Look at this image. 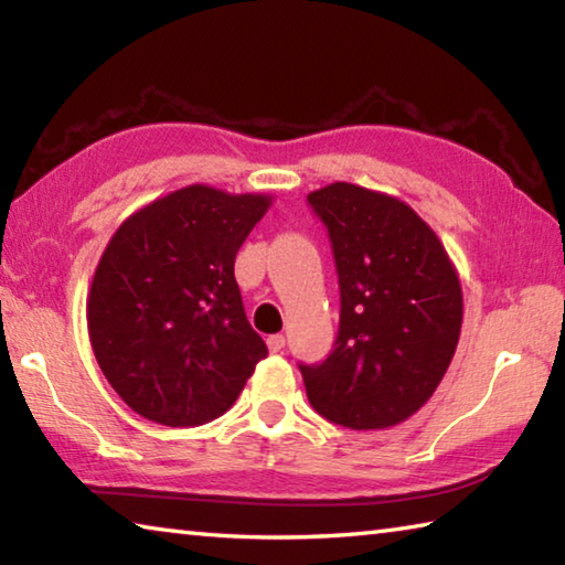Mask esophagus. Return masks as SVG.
Listing matches in <instances>:
<instances>
[{"instance_id": "34e87169", "label": "esophagus", "mask_w": 565, "mask_h": 565, "mask_svg": "<svg viewBox=\"0 0 565 565\" xmlns=\"http://www.w3.org/2000/svg\"><path fill=\"white\" fill-rule=\"evenodd\" d=\"M266 343H269V351H271V353H279V351L284 349V343H286V339L281 337V333H274V337H269V339H266Z\"/></svg>"}]
</instances>
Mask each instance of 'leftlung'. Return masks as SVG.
<instances>
[{
	"instance_id": "8db88e82",
	"label": "left lung",
	"mask_w": 565,
	"mask_h": 565,
	"mask_svg": "<svg viewBox=\"0 0 565 565\" xmlns=\"http://www.w3.org/2000/svg\"><path fill=\"white\" fill-rule=\"evenodd\" d=\"M341 289L339 337L303 366L309 404L353 431L391 428L434 396L456 353L463 294L441 238L396 196L347 181L311 191Z\"/></svg>"
}]
</instances>
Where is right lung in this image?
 <instances>
[{"instance_id":"add662e5","label":"right lung","mask_w":565,"mask_h":565,"mask_svg":"<svg viewBox=\"0 0 565 565\" xmlns=\"http://www.w3.org/2000/svg\"><path fill=\"white\" fill-rule=\"evenodd\" d=\"M269 206V194L191 184L141 206L109 238L87 299L89 341L139 416L171 428L214 420L266 356L234 259Z\"/></svg>"}]
</instances>
